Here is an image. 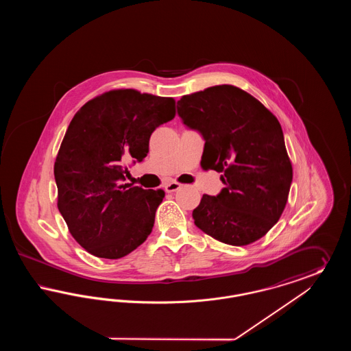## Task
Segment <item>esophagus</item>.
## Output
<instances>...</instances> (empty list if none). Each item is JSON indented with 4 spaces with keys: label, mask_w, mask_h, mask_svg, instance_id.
Masks as SVG:
<instances>
[{
    "label": "esophagus",
    "mask_w": 351,
    "mask_h": 351,
    "mask_svg": "<svg viewBox=\"0 0 351 351\" xmlns=\"http://www.w3.org/2000/svg\"><path fill=\"white\" fill-rule=\"evenodd\" d=\"M180 188H182V184H179L178 182H171V183H167L165 185V189H166V192H168V193L176 192Z\"/></svg>",
    "instance_id": "34e87169"
}]
</instances>
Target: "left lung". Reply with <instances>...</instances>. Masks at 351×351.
<instances>
[{
    "label": "left lung",
    "mask_w": 351,
    "mask_h": 351,
    "mask_svg": "<svg viewBox=\"0 0 351 351\" xmlns=\"http://www.w3.org/2000/svg\"><path fill=\"white\" fill-rule=\"evenodd\" d=\"M178 116L205 141L201 166L221 172L225 184L217 196H202L195 225L233 246L262 238L282 216L292 184L279 121L233 85L183 96Z\"/></svg>",
    "instance_id": "1"
}]
</instances>
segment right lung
<instances>
[{"instance_id": "obj_1", "label": "right lung", "mask_w": 351, "mask_h": 351, "mask_svg": "<svg viewBox=\"0 0 351 351\" xmlns=\"http://www.w3.org/2000/svg\"><path fill=\"white\" fill-rule=\"evenodd\" d=\"M175 117V101L112 90L72 118L53 166L58 208L85 250L118 259L150 235L162 189L123 184L126 162H142L152 132Z\"/></svg>"}]
</instances>
